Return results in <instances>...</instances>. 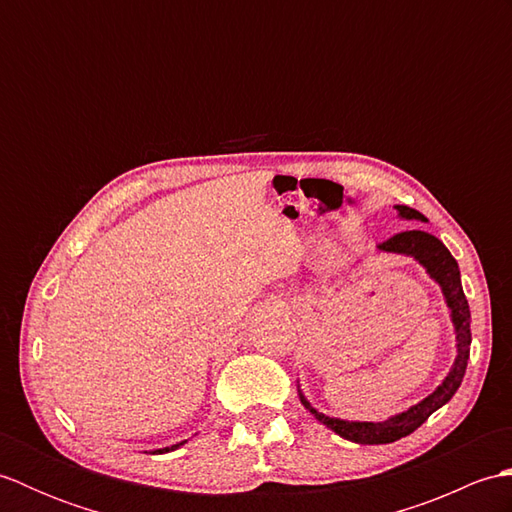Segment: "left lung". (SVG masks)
<instances>
[{
	"label": "left lung",
	"instance_id": "left-lung-1",
	"mask_svg": "<svg viewBox=\"0 0 512 512\" xmlns=\"http://www.w3.org/2000/svg\"><path fill=\"white\" fill-rule=\"evenodd\" d=\"M396 211L400 213V217H405V220L427 222V217H424L416 209H409V206L398 204ZM378 248L389 250V253H405V255L416 257L418 262L429 270V275L442 286L444 297H447V303L451 308L455 332H458V358H455V365L449 372V376L444 378V383L436 391H433L431 396L418 402L416 407L407 409L405 413H398L396 418H389L385 422H345L339 418L323 416V413L310 407V402L301 396L303 407H306L310 413H314V416H317L325 424V427H330L332 431L339 433L341 438L358 442V444L396 442V440L405 438V436H409V433L416 431L433 411L440 409L442 405H447V402L453 398L455 391H458V387L462 385L466 363H469V354H471L469 301H466L464 290H462L458 262H455L453 255L449 253V248L444 246L438 237H433L424 231L396 233L389 239H385V242H380Z\"/></svg>",
	"mask_w": 512,
	"mask_h": 512
}]
</instances>
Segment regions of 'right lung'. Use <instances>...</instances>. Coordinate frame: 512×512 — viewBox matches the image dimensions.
Masks as SVG:
<instances>
[{
	"label": "right lung",
	"mask_w": 512,
	"mask_h": 512,
	"mask_svg": "<svg viewBox=\"0 0 512 512\" xmlns=\"http://www.w3.org/2000/svg\"><path fill=\"white\" fill-rule=\"evenodd\" d=\"M171 449H176V447H171ZM165 451H169V449H162V451H156V453H165Z\"/></svg>",
	"instance_id": "right-lung-1"
}]
</instances>
